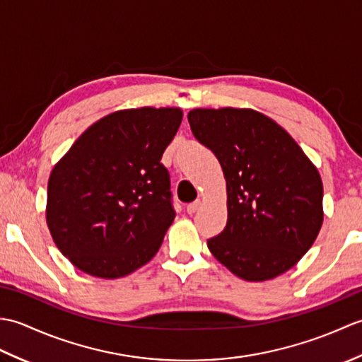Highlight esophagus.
I'll use <instances>...</instances> for the list:
<instances>
[{
    "instance_id": "1",
    "label": "esophagus",
    "mask_w": 362,
    "mask_h": 362,
    "mask_svg": "<svg viewBox=\"0 0 362 362\" xmlns=\"http://www.w3.org/2000/svg\"><path fill=\"white\" fill-rule=\"evenodd\" d=\"M201 205H202V202L197 199V201H194V202H191V204L187 205V211H188L189 214H193V213H196L199 209H201Z\"/></svg>"
}]
</instances>
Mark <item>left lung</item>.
Returning a JSON list of instances; mask_svg holds the SVG:
<instances>
[{
    "label": "left lung",
    "mask_w": 362,
    "mask_h": 362,
    "mask_svg": "<svg viewBox=\"0 0 362 362\" xmlns=\"http://www.w3.org/2000/svg\"><path fill=\"white\" fill-rule=\"evenodd\" d=\"M194 136L218 157L226 179L227 226L206 241L213 257L245 281L294 267L324 222L316 165L280 124L253 109H193Z\"/></svg>",
    "instance_id": "1"
}]
</instances>
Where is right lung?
<instances>
[{"mask_svg":"<svg viewBox=\"0 0 362 362\" xmlns=\"http://www.w3.org/2000/svg\"><path fill=\"white\" fill-rule=\"evenodd\" d=\"M179 107H138L91 124L54 165L46 224L71 264L115 280L153 258L175 213L160 163L179 130Z\"/></svg>","mask_w":362,"mask_h":362,"instance_id":"1","label":"right lung"}]
</instances>
